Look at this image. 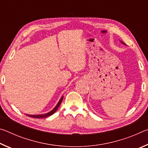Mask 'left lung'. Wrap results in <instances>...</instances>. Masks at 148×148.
<instances>
[{
	"label": "left lung",
	"mask_w": 148,
	"mask_h": 148,
	"mask_svg": "<svg viewBox=\"0 0 148 148\" xmlns=\"http://www.w3.org/2000/svg\"><path fill=\"white\" fill-rule=\"evenodd\" d=\"M121 42V43H122V44H124V43H123V42Z\"/></svg>",
	"instance_id": "obj_1"
}]
</instances>
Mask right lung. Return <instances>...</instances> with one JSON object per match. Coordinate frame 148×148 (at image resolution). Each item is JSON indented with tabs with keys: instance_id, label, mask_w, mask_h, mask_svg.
<instances>
[{
	"instance_id": "obj_1",
	"label": "right lung",
	"mask_w": 148,
	"mask_h": 148,
	"mask_svg": "<svg viewBox=\"0 0 148 148\" xmlns=\"http://www.w3.org/2000/svg\"><path fill=\"white\" fill-rule=\"evenodd\" d=\"M62 99H63V97H61V99H60V101H59L58 104L56 105V106L55 107L51 112H49V113H47L46 114H41V115H27V114H26V115L27 116H28L29 117H34V118H46V117H49L50 116H51V115H53L55 112L57 111V110L58 109V108L59 107L60 104H61V103Z\"/></svg>"
}]
</instances>
